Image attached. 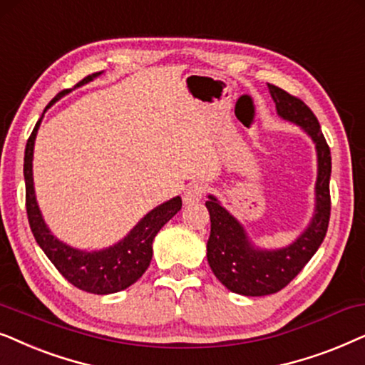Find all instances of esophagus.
<instances>
[{"label":"esophagus","instance_id":"1","mask_svg":"<svg viewBox=\"0 0 365 365\" xmlns=\"http://www.w3.org/2000/svg\"><path fill=\"white\" fill-rule=\"evenodd\" d=\"M203 193H205V185L203 183H192L188 188L183 192V203L185 205H193V203L200 202Z\"/></svg>","mask_w":365,"mask_h":365}]
</instances>
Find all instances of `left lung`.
<instances>
[{"label": "left lung", "mask_w": 365, "mask_h": 365, "mask_svg": "<svg viewBox=\"0 0 365 365\" xmlns=\"http://www.w3.org/2000/svg\"><path fill=\"white\" fill-rule=\"evenodd\" d=\"M269 91L280 118L300 126L315 143V208L310 223L292 244L282 249H262L250 240L244 225L215 197L208 195L205 205L212 223L207 242L208 265L230 292L247 297L275 294L290 284L324 242L330 218L329 183L332 160L319 121L302 100L275 85H269Z\"/></svg>", "instance_id": "left-lung-1"}]
</instances>
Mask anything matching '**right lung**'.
<instances>
[{
	"label": "right lung",
	"mask_w": 365,
	"mask_h": 365,
	"mask_svg": "<svg viewBox=\"0 0 365 365\" xmlns=\"http://www.w3.org/2000/svg\"><path fill=\"white\" fill-rule=\"evenodd\" d=\"M100 75L101 71L88 75L75 88L90 83ZM70 91L71 90H63L61 93H58L46 108H50L56 100H60ZM41 120L43 115L33 128L30 138H28L23 167L24 183H26V213L35 240L58 272L80 290L98 295L125 290L135 284L148 269L153 255L152 245L155 235L182 208V198L173 197L163 202L162 205L155 207L126 233L125 239L116 242L115 245L106 247V249L86 252L65 244L53 235L45 223V218H43L40 207H38L35 183H33V150H35V140Z\"/></svg>",
	"instance_id": "right-lung-1"
}]
</instances>
